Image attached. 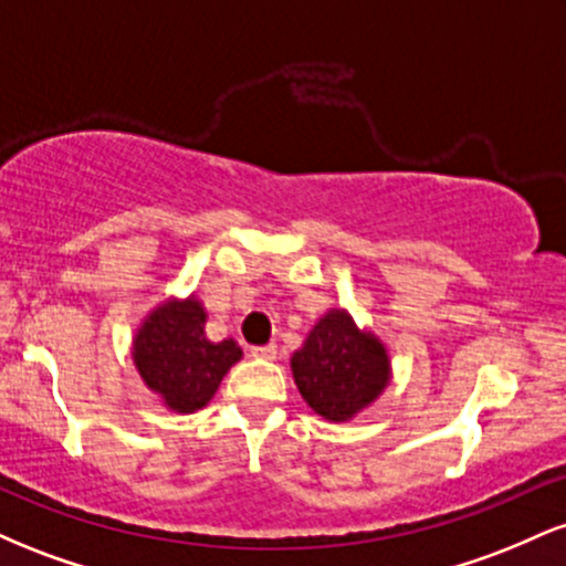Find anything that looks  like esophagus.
I'll list each match as a JSON object with an SVG mask.
<instances>
[{"label":"esophagus","mask_w":566,"mask_h":566,"mask_svg":"<svg viewBox=\"0 0 566 566\" xmlns=\"http://www.w3.org/2000/svg\"><path fill=\"white\" fill-rule=\"evenodd\" d=\"M250 354L255 356V359H276V346L274 343H269V346H252Z\"/></svg>","instance_id":"obj_1"}]
</instances>
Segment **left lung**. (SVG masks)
Masks as SVG:
<instances>
[{
    "instance_id": "8db88e82",
    "label": "left lung",
    "mask_w": 566,
    "mask_h": 566,
    "mask_svg": "<svg viewBox=\"0 0 566 566\" xmlns=\"http://www.w3.org/2000/svg\"><path fill=\"white\" fill-rule=\"evenodd\" d=\"M292 375L305 405L343 423L380 396L391 378L382 343L361 333L346 311H329L292 354Z\"/></svg>"
}]
</instances>
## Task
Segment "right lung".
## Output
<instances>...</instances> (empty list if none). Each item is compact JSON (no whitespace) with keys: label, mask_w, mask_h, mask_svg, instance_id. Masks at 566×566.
<instances>
[{"label":"right lung","mask_w":566,"mask_h":566,"mask_svg":"<svg viewBox=\"0 0 566 566\" xmlns=\"http://www.w3.org/2000/svg\"><path fill=\"white\" fill-rule=\"evenodd\" d=\"M207 314L197 297L167 301L138 329L133 359L143 382L161 396L172 412L201 409L220 380L242 359L233 340L212 343L205 335Z\"/></svg>","instance_id":"1"}]
</instances>
